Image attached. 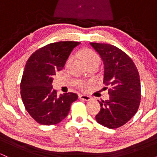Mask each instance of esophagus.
Returning <instances> with one entry per match:
<instances>
[{
	"label": "esophagus",
	"mask_w": 157,
	"mask_h": 157,
	"mask_svg": "<svg viewBox=\"0 0 157 157\" xmlns=\"http://www.w3.org/2000/svg\"><path fill=\"white\" fill-rule=\"evenodd\" d=\"M79 98L82 100H85V101H90L91 100V97L90 96H87V95H80Z\"/></svg>",
	"instance_id": "esophagus-1"
}]
</instances>
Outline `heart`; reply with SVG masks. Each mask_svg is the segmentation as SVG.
Instances as JSON below:
<instances>
[{
    "label": "heart",
    "mask_w": 157,
    "mask_h": 157,
    "mask_svg": "<svg viewBox=\"0 0 157 157\" xmlns=\"http://www.w3.org/2000/svg\"><path fill=\"white\" fill-rule=\"evenodd\" d=\"M80 57L83 60V62L86 63V65L91 63H99V61H100L98 55L94 51L89 49V48H86V49L82 50L80 52ZM70 60L71 59H68L67 63H69ZM87 86L88 83L85 82H80L78 84V88L81 90H86Z\"/></svg>",
    "instance_id": "obj_1"
}]
</instances>
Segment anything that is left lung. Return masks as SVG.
<instances>
[{"mask_svg":"<svg viewBox=\"0 0 157 157\" xmlns=\"http://www.w3.org/2000/svg\"><path fill=\"white\" fill-rule=\"evenodd\" d=\"M90 44L103 60V83L110 95L108 100H98L101 108L95 118L104 127L117 128L134 116L140 106L141 86L137 68L125 52L113 45Z\"/></svg>","mask_w":157,"mask_h":157,"instance_id":"8db88e82","label":"left lung"}]
</instances>
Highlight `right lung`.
Wrapping results in <instances>:
<instances>
[{"label": "right lung", "mask_w": 157, "mask_h": 157, "mask_svg": "<svg viewBox=\"0 0 157 157\" xmlns=\"http://www.w3.org/2000/svg\"><path fill=\"white\" fill-rule=\"evenodd\" d=\"M75 41L49 44L34 52L27 60L21 82V95L27 112L41 125H56L64 120L71 104L77 100V94L57 95L52 89L57 71L63 69Z\"/></svg>", "instance_id": "right-lung-1"}]
</instances>
